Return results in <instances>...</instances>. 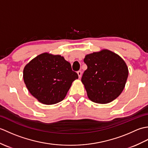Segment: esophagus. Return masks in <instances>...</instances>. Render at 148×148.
I'll return each instance as SVG.
<instances>
[{
    "label": "esophagus",
    "mask_w": 148,
    "mask_h": 148,
    "mask_svg": "<svg viewBox=\"0 0 148 148\" xmlns=\"http://www.w3.org/2000/svg\"><path fill=\"white\" fill-rule=\"evenodd\" d=\"M77 75H78V77H79V78H80L81 77V74H82V73H81V71H77Z\"/></svg>",
    "instance_id": "esophagus-1"
}]
</instances>
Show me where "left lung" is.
Segmentation results:
<instances>
[{
  "mask_svg": "<svg viewBox=\"0 0 148 148\" xmlns=\"http://www.w3.org/2000/svg\"><path fill=\"white\" fill-rule=\"evenodd\" d=\"M84 62L87 69L81 81L92 102L107 103L120 95L128 75L127 66L120 56L103 49L87 55Z\"/></svg>",
  "mask_w": 148,
  "mask_h": 148,
  "instance_id": "8db88e82",
  "label": "left lung"
}]
</instances>
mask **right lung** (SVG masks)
Returning <instances> with one entry per match:
<instances>
[{"label":"right lung","mask_w":148,"mask_h":148,"mask_svg":"<svg viewBox=\"0 0 148 148\" xmlns=\"http://www.w3.org/2000/svg\"><path fill=\"white\" fill-rule=\"evenodd\" d=\"M78 78L71 65L60 55L45 53L24 68L23 79L30 93L44 104H55L64 99L72 83Z\"/></svg>","instance_id":"1"}]
</instances>
